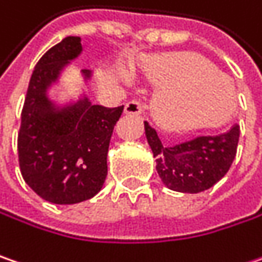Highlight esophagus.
Instances as JSON below:
<instances>
[{
  "label": "esophagus",
  "mask_w": 262,
  "mask_h": 262,
  "mask_svg": "<svg viewBox=\"0 0 262 262\" xmlns=\"http://www.w3.org/2000/svg\"><path fill=\"white\" fill-rule=\"evenodd\" d=\"M143 109H144V104L140 100H131L125 104V113L128 115H140Z\"/></svg>",
  "instance_id": "1"
}]
</instances>
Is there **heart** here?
I'll return each instance as SVG.
<instances>
[{"instance_id": "obj_1", "label": "heart", "mask_w": 262, "mask_h": 262, "mask_svg": "<svg viewBox=\"0 0 262 262\" xmlns=\"http://www.w3.org/2000/svg\"><path fill=\"white\" fill-rule=\"evenodd\" d=\"M147 75L162 86L153 115L166 129H196L224 119L236 103V88L227 75L193 54H165L147 63Z\"/></svg>"}]
</instances>
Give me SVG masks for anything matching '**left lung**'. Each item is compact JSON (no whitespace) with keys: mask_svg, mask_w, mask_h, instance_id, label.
<instances>
[{"mask_svg":"<svg viewBox=\"0 0 262 262\" xmlns=\"http://www.w3.org/2000/svg\"><path fill=\"white\" fill-rule=\"evenodd\" d=\"M144 129L162 183L181 193L208 190L226 176L236 158L241 136V126L234 124L221 134L164 146L147 122H144Z\"/></svg>","mask_w":262,"mask_h":262,"instance_id":"left-lung-1","label":"left lung"}]
</instances>
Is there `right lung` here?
Returning a JSON list of instances; mask_svg holds the SVG:
<instances>
[{
	"label": "right lung",
	"instance_id": "1",
	"mask_svg": "<svg viewBox=\"0 0 262 262\" xmlns=\"http://www.w3.org/2000/svg\"><path fill=\"white\" fill-rule=\"evenodd\" d=\"M82 51L79 36L51 47L33 69L21 111L17 151L20 172L31 189L48 202L72 205L91 199L107 176L112 133L124 106L104 107L82 98L56 107L47 88ZM85 79L90 71H82Z\"/></svg>",
	"mask_w": 262,
	"mask_h": 262
}]
</instances>
